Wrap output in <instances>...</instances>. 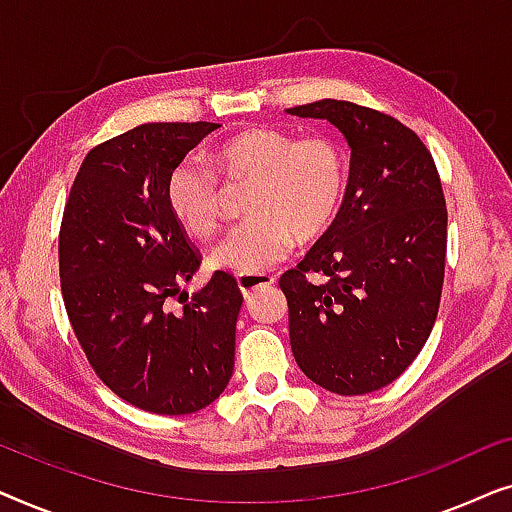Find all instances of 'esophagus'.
<instances>
[{"instance_id":"34e87169","label":"esophagus","mask_w":512,"mask_h":512,"mask_svg":"<svg viewBox=\"0 0 512 512\" xmlns=\"http://www.w3.org/2000/svg\"><path fill=\"white\" fill-rule=\"evenodd\" d=\"M275 282L277 279L272 275H265V272H261V275H237V286H240L244 298H249L254 291L265 289V286H272Z\"/></svg>"}]
</instances>
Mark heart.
<instances>
[{
  "instance_id": "b5f03b06",
  "label": "heart",
  "mask_w": 512,
  "mask_h": 512,
  "mask_svg": "<svg viewBox=\"0 0 512 512\" xmlns=\"http://www.w3.org/2000/svg\"><path fill=\"white\" fill-rule=\"evenodd\" d=\"M216 170L251 177L249 219L230 228L209 265L235 275H261L282 263L293 240L310 242L331 226L345 195V153L333 137H293L277 128H249L214 149ZM167 202L186 233L200 240L221 221L219 179L198 158H186L167 179Z\"/></svg>"
}]
</instances>
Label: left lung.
<instances>
[{
    "instance_id": "obj_1",
    "label": "left lung",
    "mask_w": 512,
    "mask_h": 512,
    "mask_svg": "<svg viewBox=\"0 0 512 512\" xmlns=\"http://www.w3.org/2000/svg\"><path fill=\"white\" fill-rule=\"evenodd\" d=\"M286 111L324 118L352 149L338 216L279 279L293 356L333 394H370L415 361L436 324L447 251L443 186L431 151L394 116L345 100Z\"/></svg>"
}]
</instances>
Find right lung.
Returning a JSON list of instances; mask_svg holds the SVG:
<instances>
[{
    "mask_svg": "<svg viewBox=\"0 0 512 512\" xmlns=\"http://www.w3.org/2000/svg\"><path fill=\"white\" fill-rule=\"evenodd\" d=\"M216 128L144 123L95 146L62 214L60 284L76 340L116 396L156 415L207 408L235 366V277L216 270L177 313L164 303L200 268L167 179Z\"/></svg>",
    "mask_w": 512,
    "mask_h": 512,
    "instance_id": "right-lung-1",
    "label": "right lung"
}]
</instances>
